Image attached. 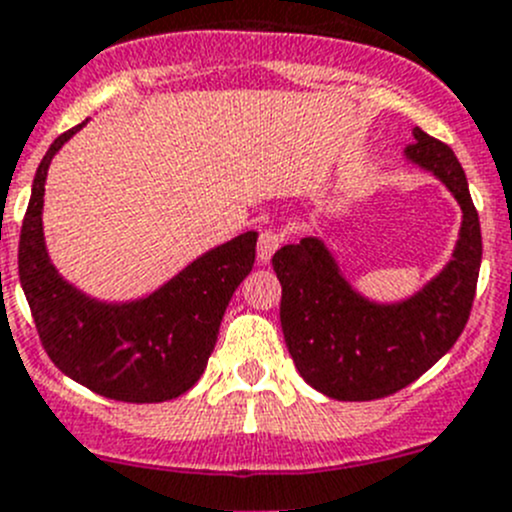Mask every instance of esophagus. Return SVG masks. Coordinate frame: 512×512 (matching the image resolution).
I'll use <instances>...</instances> for the list:
<instances>
[{"label":"esophagus","mask_w":512,"mask_h":512,"mask_svg":"<svg viewBox=\"0 0 512 512\" xmlns=\"http://www.w3.org/2000/svg\"><path fill=\"white\" fill-rule=\"evenodd\" d=\"M282 242H285V235H282L280 230H262L260 240H257V257H260L262 262H267L277 250H280Z\"/></svg>","instance_id":"1"}]
</instances>
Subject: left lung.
Masks as SVG:
<instances>
[{
	"instance_id": "8db88e82",
	"label": "left lung",
	"mask_w": 512,
	"mask_h": 512,
	"mask_svg": "<svg viewBox=\"0 0 512 512\" xmlns=\"http://www.w3.org/2000/svg\"><path fill=\"white\" fill-rule=\"evenodd\" d=\"M413 135L408 160L440 177L463 210L453 260L423 292L400 305L362 300L315 237L272 255L287 350L307 385L327 398L377 400L408 388L455 345L473 310L483 240L468 180L445 142L420 127Z\"/></svg>"
}]
</instances>
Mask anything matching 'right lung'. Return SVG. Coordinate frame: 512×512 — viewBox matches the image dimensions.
<instances>
[{
	"instance_id": "add662e5",
	"label": "right lung",
	"mask_w": 512,
	"mask_h": 512,
	"mask_svg": "<svg viewBox=\"0 0 512 512\" xmlns=\"http://www.w3.org/2000/svg\"><path fill=\"white\" fill-rule=\"evenodd\" d=\"M82 124L59 135L39 162L19 235V280L42 347L64 375L109 400L165 403L205 372L232 292L255 265L257 232L215 247L140 302L84 297L57 275L42 235L49 162Z\"/></svg>"
}]
</instances>
